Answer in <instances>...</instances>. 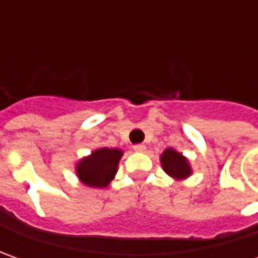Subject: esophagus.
<instances>
[{
    "mask_svg": "<svg viewBox=\"0 0 258 258\" xmlns=\"http://www.w3.org/2000/svg\"><path fill=\"white\" fill-rule=\"evenodd\" d=\"M134 149L136 152H145L146 151V146L144 144H136L134 145Z\"/></svg>",
    "mask_w": 258,
    "mask_h": 258,
    "instance_id": "34e87169",
    "label": "esophagus"
}]
</instances>
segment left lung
I'll list each match as a JSON object with an SVG mask.
<instances>
[{"label": "left lung", "instance_id": "left-lung-1", "mask_svg": "<svg viewBox=\"0 0 258 258\" xmlns=\"http://www.w3.org/2000/svg\"><path fill=\"white\" fill-rule=\"evenodd\" d=\"M162 168L168 175L173 178H186L191 173V168L182 155L173 149H166L161 156Z\"/></svg>", "mask_w": 258, "mask_h": 258}]
</instances>
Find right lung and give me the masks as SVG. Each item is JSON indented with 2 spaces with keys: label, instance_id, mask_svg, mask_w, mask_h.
Listing matches in <instances>:
<instances>
[{
  "label": "right lung",
  "instance_id": "1",
  "mask_svg": "<svg viewBox=\"0 0 258 258\" xmlns=\"http://www.w3.org/2000/svg\"><path fill=\"white\" fill-rule=\"evenodd\" d=\"M120 156H122L120 149H109V148L97 149L90 156L79 162L77 175L82 179V182L89 186L104 188L113 179Z\"/></svg>",
  "mask_w": 258,
  "mask_h": 258
}]
</instances>
